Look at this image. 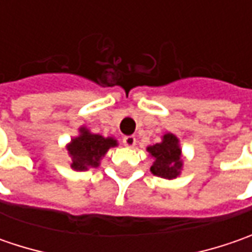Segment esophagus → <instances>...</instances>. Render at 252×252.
Here are the masks:
<instances>
[{"mask_svg": "<svg viewBox=\"0 0 252 252\" xmlns=\"http://www.w3.org/2000/svg\"><path fill=\"white\" fill-rule=\"evenodd\" d=\"M123 144L126 147H134L136 146V137L134 136H126V137H123Z\"/></svg>", "mask_w": 252, "mask_h": 252, "instance_id": "34e87169", "label": "esophagus"}]
</instances>
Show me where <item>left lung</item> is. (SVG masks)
Masks as SVG:
<instances>
[{"mask_svg": "<svg viewBox=\"0 0 252 252\" xmlns=\"http://www.w3.org/2000/svg\"><path fill=\"white\" fill-rule=\"evenodd\" d=\"M147 151L154 157L150 171L161 178L174 179L178 177L182 169L181 147L175 134L167 133L162 136V141L147 147Z\"/></svg>", "mask_w": 252, "mask_h": 252, "instance_id": "obj_1", "label": "left lung"}]
</instances>
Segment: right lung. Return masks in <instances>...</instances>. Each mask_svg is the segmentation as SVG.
Instances as JSON below:
<instances>
[{
    "label": "right lung",
    "mask_w": 252,
    "mask_h": 252,
    "mask_svg": "<svg viewBox=\"0 0 252 252\" xmlns=\"http://www.w3.org/2000/svg\"><path fill=\"white\" fill-rule=\"evenodd\" d=\"M118 141L113 137H103L101 134H94L87 127L80 129V136L74 137L67 146L71 157V168L85 171L90 167H98L101 158L111 147H115Z\"/></svg>",
    "instance_id": "1"
}]
</instances>
